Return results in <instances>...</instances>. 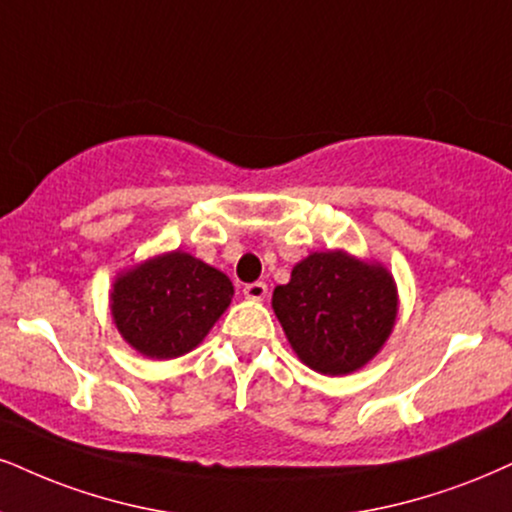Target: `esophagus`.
Masks as SVG:
<instances>
[{
    "instance_id": "obj_1",
    "label": "esophagus",
    "mask_w": 512,
    "mask_h": 512,
    "mask_svg": "<svg viewBox=\"0 0 512 512\" xmlns=\"http://www.w3.org/2000/svg\"><path fill=\"white\" fill-rule=\"evenodd\" d=\"M268 294V287L263 282H251V285L244 287V296L249 301H263Z\"/></svg>"
}]
</instances>
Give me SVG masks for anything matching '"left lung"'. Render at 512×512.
I'll list each match as a JSON object with an SVG mask.
<instances>
[{
    "mask_svg": "<svg viewBox=\"0 0 512 512\" xmlns=\"http://www.w3.org/2000/svg\"><path fill=\"white\" fill-rule=\"evenodd\" d=\"M273 311L301 363L320 375H351L394 332L399 289L380 261L344 249L313 251L287 285L275 287Z\"/></svg>",
    "mask_w": 512,
    "mask_h": 512,
    "instance_id": "8db88e82",
    "label": "left lung"
}]
</instances>
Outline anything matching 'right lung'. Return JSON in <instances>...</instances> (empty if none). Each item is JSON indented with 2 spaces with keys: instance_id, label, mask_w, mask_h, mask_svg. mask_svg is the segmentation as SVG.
Wrapping results in <instances>:
<instances>
[{
  "instance_id": "obj_1",
  "label": "right lung",
  "mask_w": 512,
  "mask_h": 512,
  "mask_svg": "<svg viewBox=\"0 0 512 512\" xmlns=\"http://www.w3.org/2000/svg\"><path fill=\"white\" fill-rule=\"evenodd\" d=\"M232 296L230 277L175 249L123 268L111 285L109 308L132 349L144 358L170 361L204 342Z\"/></svg>"
}]
</instances>
